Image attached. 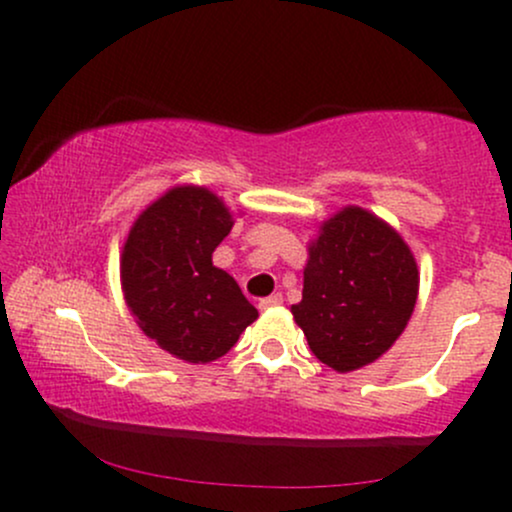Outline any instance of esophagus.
I'll use <instances>...</instances> for the list:
<instances>
[{
    "label": "esophagus",
    "instance_id": "esophagus-1",
    "mask_svg": "<svg viewBox=\"0 0 512 512\" xmlns=\"http://www.w3.org/2000/svg\"><path fill=\"white\" fill-rule=\"evenodd\" d=\"M281 303H284V296H281V293H272V296L262 298L260 310H272V308H276V305H281Z\"/></svg>",
    "mask_w": 512,
    "mask_h": 512
}]
</instances>
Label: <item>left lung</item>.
<instances>
[{
    "instance_id": "1",
    "label": "left lung",
    "mask_w": 512,
    "mask_h": 512,
    "mask_svg": "<svg viewBox=\"0 0 512 512\" xmlns=\"http://www.w3.org/2000/svg\"><path fill=\"white\" fill-rule=\"evenodd\" d=\"M419 269L407 243L368 211L346 207L322 226L291 313L310 351L339 373L383 356L414 313Z\"/></svg>"
}]
</instances>
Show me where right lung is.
<instances>
[{"mask_svg":"<svg viewBox=\"0 0 512 512\" xmlns=\"http://www.w3.org/2000/svg\"><path fill=\"white\" fill-rule=\"evenodd\" d=\"M228 209L204 187H175L139 216L122 250V291L146 337L168 354L209 363L257 317L211 252L231 233Z\"/></svg>","mask_w":512,"mask_h":512,"instance_id":"1","label":"right lung"}]
</instances>
